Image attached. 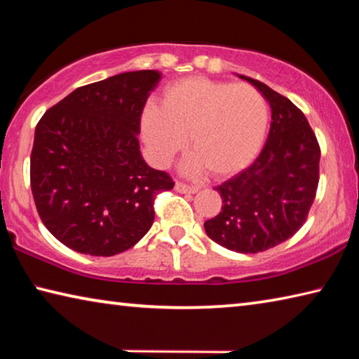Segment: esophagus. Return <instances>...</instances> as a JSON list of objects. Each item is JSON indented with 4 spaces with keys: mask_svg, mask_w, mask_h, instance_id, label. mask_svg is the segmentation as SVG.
<instances>
[{
    "mask_svg": "<svg viewBox=\"0 0 359 359\" xmlns=\"http://www.w3.org/2000/svg\"><path fill=\"white\" fill-rule=\"evenodd\" d=\"M175 190H177L179 193H196L198 187L187 185V184H184V182H175Z\"/></svg>",
    "mask_w": 359,
    "mask_h": 359,
    "instance_id": "esophagus-1",
    "label": "esophagus"
}]
</instances>
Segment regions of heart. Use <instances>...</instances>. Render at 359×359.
I'll use <instances>...</instances> for the list:
<instances>
[{"label": "heart", "instance_id": "b5f03b06", "mask_svg": "<svg viewBox=\"0 0 359 359\" xmlns=\"http://www.w3.org/2000/svg\"><path fill=\"white\" fill-rule=\"evenodd\" d=\"M269 107L257 88L247 83L193 76L165 87L160 106L149 104L141 131L151 156L165 165L185 145L194 156L188 171L203 166L215 177L242 171L263 147Z\"/></svg>", "mask_w": 359, "mask_h": 359}]
</instances>
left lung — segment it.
<instances>
[{
	"instance_id": "8db88e82",
	"label": "left lung",
	"mask_w": 359,
	"mask_h": 359,
	"mask_svg": "<svg viewBox=\"0 0 359 359\" xmlns=\"http://www.w3.org/2000/svg\"><path fill=\"white\" fill-rule=\"evenodd\" d=\"M239 77L269 101V136L250 166L215 188L222 210L204 229L228 250L258 253L290 239L307 220L320 180V145L301 109L263 82Z\"/></svg>"
}]
</instances>
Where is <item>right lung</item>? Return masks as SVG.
Returning a JSON list of instances; mask_svg holds the SVG:
<instances>
[{"mask_svg":"<svg viewBox=\"0 0 359 359\" xmlns=\"http://www.w3.org/2000/svg\"><path fill=\"white\" fill-rule=\"evenodd\" d=\"M161 72H121L76 88L36 125L29 182L46 228L79 253L112 257L137 244L158 193L174 182L142 160L141 115Z\"/></svg>","mask_w":359,"mask_h":359,"instance_id":"1","label":"right lung"}]
</instances>
